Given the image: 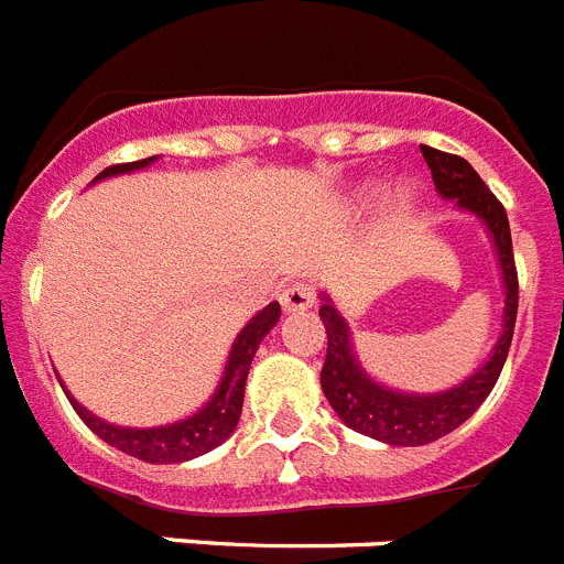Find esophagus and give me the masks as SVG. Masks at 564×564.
Listing matches in <instances>:
<instances>
[{
	"instance_id": "obj_1",
	"label": "esophagus",
	"mask_w": 564,
	"mask_h": 564,
	"mask_svg": "<svg viewBox=\"0 0 564 564\" xmlns=\"http://www.w3.org/2000/svg\"><path fill=\"white\" fill-rule=\"evenodd\" d=\"M282 308L288 311V314H296V311H305L314 305V291H311L308 285H291L282 291Z\"/></svg>"
}]
</instances>
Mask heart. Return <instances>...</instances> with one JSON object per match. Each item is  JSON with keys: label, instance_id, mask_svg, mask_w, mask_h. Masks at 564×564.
I'll return each instance as SVG.
<instances>
[{"label": "heart", "instance_id": "b5f03b06", "mask_svg": "<svg viewBox=\"0 0 564 564\" xmlns=\"http://www.w3.org/2000/svg\"><path fill=\"white\" fill-rule=\"evenodd\" d=\"M357 202H360V204L371 202V189H362V193H360V195H357ZM394 202H398V204H400V207H403V204H406V193H400V195H398V198H394Z\"/></svg>", "mask_w": 564, "mask_h": 564}]
</instances>
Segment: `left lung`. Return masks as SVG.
Returning a JSON list of instances; mask_svg holds the SVG:
<instances>
[{
  "label": "left lung",
  "mask_w": 564,
  "mask_h": 564,
  "mask_svg": "<svg viewBox=\"0 0 564 564\" xmlns=\"http://www.w3.org/2000/svg\"><path fill=\"white\" fill-rule=\"evenodd\" d=\"M421 152L426 166L432 170V181H435L441 198L455 202V207L476 216L490 232L501 282H505V314H501V334L490 357L473 375L444 392L409 394L377 383L375 377L366 375L355 343H351V328H348L346 316L334 308L328 293H323L319 319L328 334V355H325L323 375H319L323 394L348 430L392 446L432 444V441L458 430L467 417H473V412L487 400L505 369L516 328V308H519L513 239H510V221H507L501 202L487 189L481 175L464 158L432 147H421Z\"/></svg>",
  "instance_id": "obj_1"
}]
</instances>
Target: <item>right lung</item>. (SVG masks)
I'll return each instance as SVG.
<instances>
[{"label":"right lung","mask_w":564,"mask_h":564,"mask_svg":"<svg viewBox=\"0 0 564 564\" xmlns=\"http://www.w3.org/2000/svg\"><path fill=\"white\" fill-rule=\"evenodd\" d=\"M155 161L158 155L143 158V161H132V164L109 166V170L100 172L95 181L111 178V175H126V172L134 170H147V166L155 164ZM279 316H282L279 302L264 305V308L241 328L239 337L232 339L225 371H221V380H218L213 398L189 417H181V421L166 423V426H147V430H141V426H115V423L100 421L97 415H91L86 406H80V403L68 394V389H65L63 383L59 386H63L65 398L72 400L74 412L80 415V421L86 423L88 430L95 432L97 438L106 441L109 446L120 449V453L147 460V464H181V460L198 458V455L216 449L218 444H225L232 435V430H236V423H239L241 417V403H245V383H248L250 362H253L259 343H262V339L271 334L273 325L279 323Z\"/></svg>","instance_id":"right-lung-1"}]
</instances>
